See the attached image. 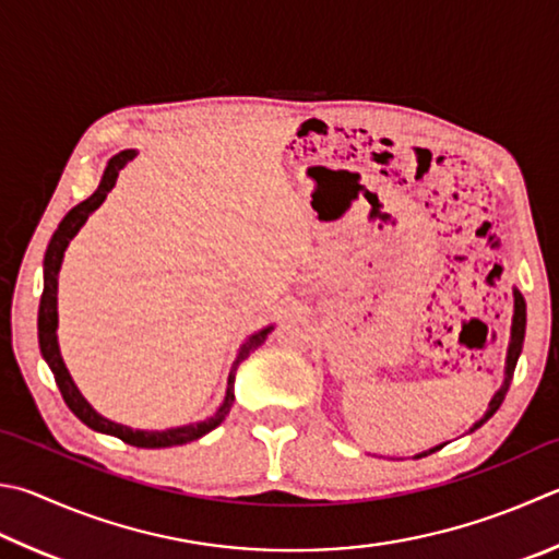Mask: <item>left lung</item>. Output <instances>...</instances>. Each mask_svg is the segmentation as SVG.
<instances>
[{"mask_svg": "<svg viewBox=\"0 0 559 559\" xmlns=\"http://www.w3.org/2000/svg\"><path fill=\"white\" fill-rule=\"evenodd\" d=\"M523 340H525V300L519 290H513V328H511V344H509V357H506V379H503V385L501 391L493 395L491 403H489V411H486L484 418L474 425L476 428H481V425L491 418V415L501 408V403L506 399V391H509L511 385V379H513V371H515V364H519V357H521V349H523ZM440 448H435L430 452L425 454H432L438 452ZM420 454V456H425Z\"/></svg>", "mask_w": 559, "mask_h": 559, "instance_id": "1", "label": "left lung"}]
</instances>
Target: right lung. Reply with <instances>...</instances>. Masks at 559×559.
Masks as SVG:
<instances>
[{"label":"right lung","instance_id":"add662e5","mask_svg":"<svg viewBox=\"0 0 559 559\" xmlns=\"http://www.w3.org/2000/svg\"><path fill=\"white\" fill-rule=\"evenodd\" d=\"M134 156H136L134 151H121V154L111 156L107 168H105V176H103V180H99L97 190L87 200H83L80 205L70 210L68 215L63 217V222L58 225V229L53 231V237H50V245L46 249V259H44V293H40V306H38V344H40V354H44V359L48 361L50 371H53L56 383L60 389V395H63L66 405L78 415L80 420L87 425V428H93L97 432H105V435H115V438H119L121 442H127V444H134V448H151V450H154V448H176V444H186V442L202 438V435L215 430L217 425L227 418L231 403H235L237 367L249 357L253 349L261 347L263 340H266V334L271 332V328L261 330L259 334H253V337L245 344V347L239 349L237 359H235V364H231V371H229L225 403H222L219 411L207 420H202L198 425H186V428L164 430V432H144V430H131V428H127V425L111 423V420L103 418V415L90 408V403L75 389V383H73V379H70V373H68L66 364H63V359H60V352H58V340H56V328H58V308H56L58 271H60V261H63V253H66V247L70 245V239H73L78 235V229L85 225L90 212H95L99 205H103L107 192L115 188L119 170L124 168Z\"/></svg>","mask_w":559,"mask_h":559}]
</instances>
